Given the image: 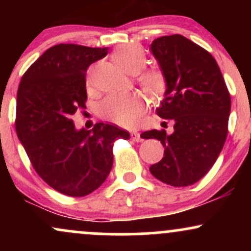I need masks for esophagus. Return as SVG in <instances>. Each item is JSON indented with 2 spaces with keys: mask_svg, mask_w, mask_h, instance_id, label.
<instances>
[{
  "mask_svg": "<svg viewBox=\"0 0 251 251\" xmlns=\"http://www.w3.org/2000/svg\"><path fill=\"white\" fill-rule=\"evenodd\" d=\"M131 139L133 140V142H142V137H140V134L138 133L137 131H133V132H131Z\"/></svg>",
  "mask_w": 251,
  "mask_h": 251,
  "instance_id": "34e87169",
  "label": "esophagus"
}]
</instances>
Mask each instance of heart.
<instances>
[{
    "instance_id": "heart-1",
    "label": "heart",
    "mask_w": 251,
    "mask_h": 251,
    "mask_svg": "<svg viewBox=\"0 0 251 251\" xmlns=\"http://www.w3.org/2000/svg\"><path fill=\"white\" fill-rule=\"evenodd\" d=\"M114 62L129 74H137V81L146 94L152 99L160 98L168 86L165 74L158 68L145 67L146 56L144 50L135 45H122L112 53ZM145 101L139 94H111L99 106V113L103 119L119 126L131 127L145 113Z\"/></svg>"
}]
</instances>
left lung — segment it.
I'll list each match as a JSON object with an SVG mask.
<instances>
[{"mask_svg":"<svg viewBox=\"0 0 251 251\" xmlns=\"http://www.w3.org/2000/svg\"><path fill=\"white\" fill-rule=\"evenodd\" d=\"M151 50L168 80L157 114L175 123V132H143L160 140L164 157L150 168L171 186H189L204 177L220 155L227 135L231 98L214 56L179 34L155 39Z\"/></svg>","mask_w":251,"mask_h":251,"instance_id":"left-lung-1","label":"left lung"}]
</instances>
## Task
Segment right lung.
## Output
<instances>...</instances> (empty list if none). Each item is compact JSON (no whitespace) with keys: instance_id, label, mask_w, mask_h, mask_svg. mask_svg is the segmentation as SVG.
<instances>
[{"instance_id":"1","label":"right lung","mask_w":251,"mask_h":251,"mask_svg":"<svg viewBox=\"0 0 251 251\" xmlns=\"http://www.w3.org/2000/svg\"><path fill=\"white\" fill-rule=\"evenodd\" d=\"M106 54V47L53 46L25 71L17 91V137L36 174L70 197L99 188L113 165V143L129 138L108 123L77 131L72 119L86 108V72Z\"/></svg>"}]
</instances>
